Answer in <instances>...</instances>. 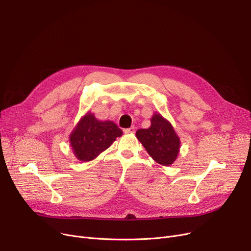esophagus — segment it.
<instances>
[{"label": "esophagus", "instance_id": "34e87169", "mask_svg": "<svg viewBox=\"0 0 251 251\" xmlns=\"http://www.w3.org/2000/svg\"><path fill=\"white\" fill-rule=\"evenodd\" d=\"M124 132H125L126 134H129V133H134V132H135V128H134V127H130V128L124 129Z\"/></svg>", "mask_w": 251, "mask_h": 251}]
</instances>
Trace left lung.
<instances>
[{"instance_id":"8db88e82","label":"left lung","mask_w":251,"mask_h":251,"mask_svg":"<svg viewBox=\"0 0 251 251\" xmlns=\"http://www.w3.org/2000/svg\"><path fill=\"white\" fill-rule=\"evenodd\" d=\"M136 137L157 163L169 166L176 160L180 139L172 125L160 114H154L148 129H138Z\"/></svg>"}]
</instances>
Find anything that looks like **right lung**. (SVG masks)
<instances>
[{"instance_id":"right-lung-1","label":"right lung","mask_w":251,"mask_h":251,"mask_svg":"<svg viewBox=\"0 0 251 251\" xmlns=\"http://www.w3.org/2000/svg\"><path fill=\"white\" fill-rule=\"evenodd\" d=\"M122 130L112 121H99L91 113L81 118L70 135V143L78 160L95 159L122 135Z\"/></svg>"}]
</instances>
